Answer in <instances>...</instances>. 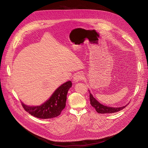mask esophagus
I'll list each match as a JSON object with an SVG mask.
<instances>
[{"label": "esophagus", "mask_w": 148, "mask_h": 148, "mask_svg": "<svg viewBox=\"0 0 148 148\" xmlns=\"http://www.w3.org/2000/svg\"><path fill=\"white\" fill-rule=\"evenodd\" d=\"M83 79V75L82 74H75L73 77V81L74 83H77Z\"/></svg>", "instance_id": "1"}]
</instances>
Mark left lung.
<instances>
[{
    "label": "left lung",
    "instance_id": "8db88e82",
    "mask_svg": "<svg viewBox=\"0 0 148 148\" xmlns=\"http://www.w3.org/2000/svg\"><path fill=\"white\" fill-rule=\"evenodd\" d=\"M89 92V96H90V103L91 106L95 108L96 111L98 113H113L118 112L122 109H123L127 105L129 104H127L125 106L119 107H108L107 106H104L102 104H101L97 99H95V98L94 97L93 95L90 92V90H88Z\"/></svg>",
    "mask_w": 148,
    "mask_h": 148
}]
</instances>
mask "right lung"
<instances>
[{"label":"right lung","instance_id":"add662e5","mask_svg":"<svg viewBox=\"0 0 148 148\" xmlns=\"http://www.w3.org/2000/svg\"><path fill=\"white\" fill-rule=\"evenodd\" d=\"M72 82L68 81L62 84L54 91L50 97L40 106H27L21 102L25 110L29 114L40 119H51L60 115L66 106L68 90Z\"/></svg>","mask_w":148,"mask_h":148}]
</instances>
